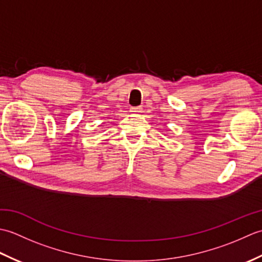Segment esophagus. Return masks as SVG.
<instances>
[{"label": "esophagus", "instance_id": "1", "mask_svg": "<svg viewBox=\"0 0 262 262\" xmlns=\"http://www.w3.org/2000/svg\"><path fill=\"white\" fill-rule=\"evenodd\" d=\"M142 111H143V109H142L141 107H132V108H130V113H132V114H135V115L141 114Z\"/></svg>", "mask_w": 262, "mask_h": 262}]
</instances>
